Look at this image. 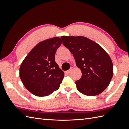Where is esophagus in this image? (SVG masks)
<instances>
[{"label":"esophagus","instance_id":"esophagus-1","mask_svg":"<svg viewBox=\"0 0 129 129\" xmlns=\"http://www.w3.org/2000/svg\"><path fill=\"white\" fill-rule=\"evenodd\" d=\"M71 71V69H70V70H68V71H66L65 72V74H69L70 73Z\"/></svg>","mask_w":129,"mask_h":129}]
</instances>
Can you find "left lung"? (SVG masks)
Listing matches in <instances>:
<instances>
[{"label": "left lung", "mask_w": 129, "mask_h": 129, "mask_svg": "<svg viewBox=\"0 0 129 129\" xmlns=\"http://www.w3.org/2000/svg\"><path fill=\"white\" fill-rule=\"evenodd\" d=\"M61 38L82 72L81 78L75 82L77 90L87 96L101 93L113 75V64L107 53L96 42L84 36H62Z\"/></svg>", "instance_id": "1"}]
</instances>
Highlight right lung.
Segmentation results:
<instances>
[{
	"label": "right lung",
	"instance_id": "obj_1",
	"mask_svg": "<svg viewBox=\"0 0 129 129\" xmlns=\"http://www.w3.org/2000/svg\"><path fill=\"white\" fill-rule=\"evenodd\" d=\"M61 39L54 37L39 42L23 60L19 77L24 86L38 96H45L58 89L64 73L55 61Z\"/></svg>",
	"mask_w": 129,
	"mask_h": 129
}]
</instances>
